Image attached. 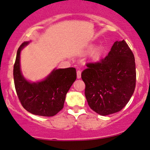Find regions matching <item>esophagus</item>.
Here are the masks:
<instances>
[{"label": "esophagus", "instance_id": "esophagus-1", "mask_svg": "<svg viewBox=\"0 0 150 150\" xmlns=\"http://www.w3.org/2000/svg\"><path fill=\"white\" fill-rule=\"evenodd\" d=\"M81 77V71L80 70H77V78L80 79Z\"/></svg>", "mask_w": 150, "mask_h": 150}]
</instances>
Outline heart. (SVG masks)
<instances>
[{"label": "heart", "mask_w": 150, "mask_h": 150, "mask_svg": "<svg viewBox=\"0 0 150 150\" xmlns=\"http://www.w3.org/2000/svg\"><path fill=\"white\" fill-rule=\"evenodd\" d=\"M104 51V47L102 45H98L93 48L91 52V57L94 60H98L101 57Z\"/></svg>", "instance_id": "heart-1"}]
</instances>
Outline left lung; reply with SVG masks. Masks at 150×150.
I'll return each mask as SVG.
<instances>
[{"mask_svg": "<svg viewBox=\"0 0 150 150\" xmlns=\"http://www.w3.org/2000/svg\"><path fill=\"white\" fill-rule=\"evenodd\" d=\"M86 66L81 77L90 108L103 116L122 110L136 82L134 55L125 40L115 42L105 58Z\"/></svg>", "mask_w": 150, "mask_h": 150, "instance_id": "left-lung-1", "label": "left lung"}]
</instances>
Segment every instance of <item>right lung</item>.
<instances>
[{
	"mask_svg": "<svg viewBox=\"0 0 150 150\" xmlns=\"http://www.w3.org/2000/svg\"><path fill=\"white\" fill-rule=\"evenodd\" d=\"M28 42L18 49L13 75L16 92L21 105L32 114L52 117L64 108L66 93L76 80L75 68L54 70L45 80L30 83L23 78L20 70V52Z\"/></svg>",
	"mask_w": 150,
	"mask_h": 150,
	"instance_id": "1",
	"label": "right lung"
}]
</instances>
